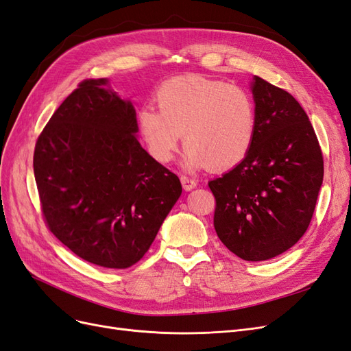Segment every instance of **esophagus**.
Instances as JSON below:
<instances>
[{"mask_svg":"<svg viewBox=\"0 0 351 351\" xmlns=\"http://www.w3.org/2000/svg\"><path fill=\"white\" fill-rule=\"evenodd\" d=\"M182 184H183L184 190H192L197 186V180L189 177V176H182Z\"/></svg>","mask_w":351,"mask_h":351,"instance_id":"esophagus-1","label":"esophagus"}]
</instances>
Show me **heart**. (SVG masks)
I'll use <instances>...</instances> for the list:
<instances>
[{
    "label": "heart",
    "instance_id": "b5f03b06",
    "mask_svg": "<svg viewBox=\"0 0 351 351\" xmlns=\"http://www.w3.org/2000/svg\"><path fill=\"white\" fill-rule=\"evenodd\" d=\"M158 111L143 107L137 125L147 152L158 162L174 158L182 134L184 167L231 168L250 152L258 132V110L249 90L204 76L165 82L155 93Z\"/></svg>",
    "mask_w": 351,
    "mask_h": 351
}]
</instances>
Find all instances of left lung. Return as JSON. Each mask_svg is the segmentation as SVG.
<instances>
[{"instance_id":"8db88e82","label":"left lung","mask_w":351,"mask_h":351,"mask_svg":"<svg viewBox=\"0 0 351 351\" xmlns=\"http://www.w3.org/2000/svg\"><path fill=\"white\" fill-rule=\"evenodd\" d=\"M258 132L250 152L208 183L219 240L244 261L289 250L309 227L324 180V156L309 117L291 95L254 76Z\"/></svg>"}]
</instances>
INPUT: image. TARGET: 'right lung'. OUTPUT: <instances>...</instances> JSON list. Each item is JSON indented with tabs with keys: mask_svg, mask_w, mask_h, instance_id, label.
<instances>
[{
	"mask_svg": "<svg viewBox=\"0 0 351 351\" xmlns=\"http://www.w3.org/2000/svg\"><path fill=\"white\" fill-rule=\"evenodd\" d=\"M79 83L40 132L34 171L49 231L79 258L125 269L149 250L182 195L180 178L136 139L132 102Z\"/></svg>",
	"mask_w": 351,
	"mask_h": 351,
	"instance_id": "right-lung-1",
	"label": "right lung"
}]
</instances>
